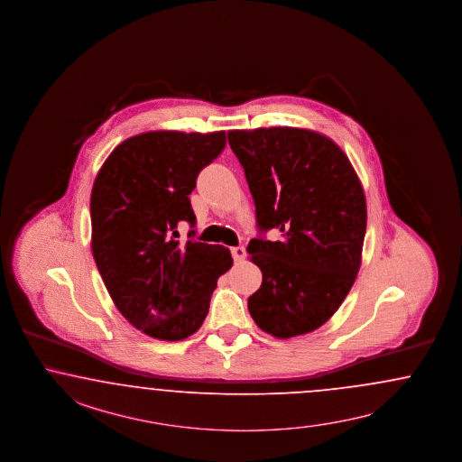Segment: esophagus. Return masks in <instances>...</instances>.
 Masks as SVG:
<instances>
[{"label": "esophagus", "instance_id": "esophagus-1", "mask_svg": "<svg viewBox=\"0 0 462 462\" xmlns=\"http://www.w3.org/2000/svg\"><path fill=\"white\" fill-rule=\"evenodd\" d=\"M231 254H233L235 262L239 263V262H243V260H245V256H246V250H245L243 246H236V248H231Z\"/></svg>", "mask_w": 462, "mask_h": 462}]
</instances>
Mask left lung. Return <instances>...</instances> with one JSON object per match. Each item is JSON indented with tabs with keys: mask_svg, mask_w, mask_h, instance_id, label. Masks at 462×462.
I'll return each instance as SVG.
<instances>
[{
	"mask_svg": "<svg viewBox=\"0 0 462 462\" xmlns=\"http://www.w3.org/2000/svg\"><path fill=\"white\" fill-rule=\"evenodd\" d=\"M245 170L262 231L281 241L252 239L250 260L262 285L248 298L256 327L292 338L323 327L357 279L367 226L364 187L342 148L299 127L229 131Z\"/></svg>",
	"mask_w": 462,
	"mask_h": 462,
	"instance_id": "obj_1",
	"label": "left lung"
}]
</instances>
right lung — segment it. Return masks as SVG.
Listing matches in <instances>:
<instances>
[{
    "instance_id": "add662e5",
    "label": "right lung",
    "mask_w": 462,
    "mask_h": 462,
    "mask_svg": "<svg viewBox=\"0 0 462 462\" xmlns=\"http://www.w3.org/2000/svg\"><path fill=\"white\" fill-rule=\"evenodd\" d=\"M224 146V131L133 135L108 154L93 183L95 263L120 314L151 338L194 335L217 279L233 265L226 246L177 239L180 221L195 223L189 195L199 171Z\"/></svg>"
}]
</instances>
